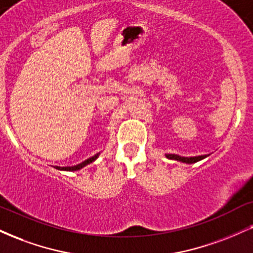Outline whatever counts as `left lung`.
Returning a JSON list of instances; mask_svg holds the SVG:
<instances>
[{"instance_id": "8db88e82", "label": "left lung", "mask_w": 253, "mask_h": 253, "mask_svg": "<svg viewBox=\"0 0 253 253\" xmlns=\"http://www.w3.org/2000/svg\"><path fill=\"white\" fill-rule=\"evenodd\" d=\"M206 157H207V155L196 156V157H181L178 155H167V158L173 159V161H178V162H182V163H187V164L196 163V162L205 159Z\"/></svg>"}]
</instances>
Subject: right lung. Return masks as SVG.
<instances>
[{
  "instance_id": "right-lung-1",
  "label": "right lung",
  "mask_w": 253,
  "mask_h": 253,
  "mask_svg": "<svg viewBox=\"0 0 253 253\" xmlns=\"http://www.w3.org/2000/svg\"><path fill=\"white\" fill-rule=\"evenodd\" d=\"M98 155H100V153H96V155L90 157V158L86 159V161H84V162H82V163H80V164H77V165H74V167H63V168L62 167H57L56 169L64 170V171H76V170H80V169H82V168L85 167V165H88L90 163H92V162H94V161H96V158L98 157Z\"/></svg>"
}]
</instances>
